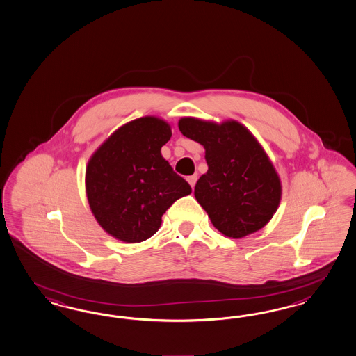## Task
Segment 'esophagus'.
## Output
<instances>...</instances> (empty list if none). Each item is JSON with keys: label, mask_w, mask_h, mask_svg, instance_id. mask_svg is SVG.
Here are the masks:
<instances>
[{"label": "esophagus", "mask_w": 356, "mask_h": 356, "mask_svg": "<svg viewBox=\"0 0 356 356\" xmlns=\"http://www.w3.org/2000/svg\"><path fill=\"white\" fill-rule=\"evenodd\" d=\"M188 183L191 184V186L192 188H194V185H195V183H197V176L195 175H192V176H188Z\"/></svg>", "instance_id": "34e87169"}]
</instances>
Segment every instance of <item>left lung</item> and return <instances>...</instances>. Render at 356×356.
Returning a JSON list of instances; mask_svg holds the SVG:
<instances>
[{
  "label": "left lung",
  "instance_id": "8db88e82",
  "mask_svg": "<svg viewBox=\"0 0 356 356\" xmlns=\"http://www.w3.org/2000/svg\"><path fill=\"white\" fill-rule=\"evenodd\" d=\"M179 129L205 149L207 172L194 197L225 236L241 238L266 226L282 198V184L257 138L236 120L220 124L183 118Z\"/></svg>",
  "mask_w": 356,
  "mask_h": 356
}]
</instances>
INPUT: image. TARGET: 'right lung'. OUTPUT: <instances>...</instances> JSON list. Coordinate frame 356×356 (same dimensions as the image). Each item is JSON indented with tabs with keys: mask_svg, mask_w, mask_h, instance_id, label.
I'll return each mask as SVG.
<instances>
[{
	"mask_svg": "<svg viewBox=\"0 0 356 356\" xmlns=\"http://www.w3.org/2000/svg\"><path fill=\"white\" fill-rule=\"evenodd\" d=\"M171 136L167 121L145 116L115 130L91 155L87 201L108 235L124 243L145 241L159 229L165 210L192 193L162 156Z\"/></svg>",
	"mask_w": 356,
	"mask_h": 356,
	"instance_id": "obj_1",
	"label": "right lung"
}]
</instances>
